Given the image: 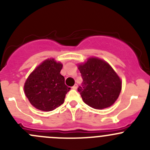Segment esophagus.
I'll list each match as a JSON object with an SVG mask.
<instances>
[{
    "label": "esophagus",
    "instance_id": "esophagus-1",
    "mask_svg": "<svg viewBox=\"0 0 150 150\" xmlns=\"http://www.w3.org/2000/svg\"><path fill=\"white\" fill-rule=\"evenodd\" d=\"M72 89H74V90H76V89L78 88V85H77V84H75V85H74L73 86H72Z\"/></svg>",
    "mask_w": 150,
    "mask_h": 150
}]
</instances>
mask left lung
<instances>
[{
    "instance_id": "left-lung-1",
    "label": "left lung",
    "mask_w": 150,
    "mask_h": 150,
    "mask_svg": "<svg viewBox=\"0 0 150 150\" xmlns=\"http://www.w3.org/2000/svg\"><path fill=\"white\" fill-rule=\"evenodd\" d=\"M83 80L78 88L83 101L96 110L111 107L119 97L122 81L108 62L98 57H89L78 64Z\"/></svg>"
}]
</instances>
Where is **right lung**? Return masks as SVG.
I'll return each instance as SVG.
<instances>
[{
  "label": "right lung",
  "instance_id": "obj_1",
  "mask_svg": "<svg viewBox=\"0 0 150 150\" xmlns=\"http://www.w3.org/2000/svg\"><path fill=\"white\" fill-rule=\"evenodd\" d=\"M63 64L54 58L47 59L30 74L24 85L25 96L30 103L41 111L55 110L64 102L70 90L60 74Z\"/></svg>",
  "mask_w": 150,
  "mask_h": 150
}]
</instances>
